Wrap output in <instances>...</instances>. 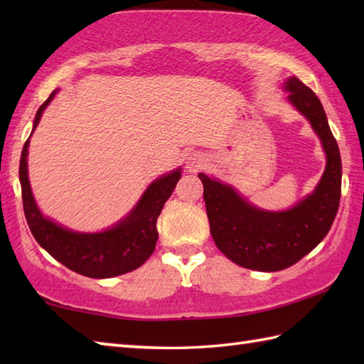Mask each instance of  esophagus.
Returning <instances> with one entry per match:
<instances>
[{"mask_svg":"<svg viewBox=\"0 0 364 364\" xmlns=\"http://www.w3.org/2000/svg\"><path fill=\"white\" fill-rule=\"evenodd\" d=\"M203 164H205V158L203 154L200 153H192L186 159V168L191 170V172H197L198 168L203 167Z\"/></svg>","mask_w":364,"mask_h":364,"instance_id":"1","label":"esophagus"}]
</instances>
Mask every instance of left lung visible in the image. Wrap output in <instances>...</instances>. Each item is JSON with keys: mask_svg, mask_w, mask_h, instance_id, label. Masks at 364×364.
Wrapping results in <instances>:
<instances>
[{"mask_svg": "<svg viewBox=\"0 0 364 364\" xmlns=\"http://www.w3.org/2000/svg\"><path fill=\"white\" fill-rule=\"evenodd\" d=\"M283 90L310 122L327 158L311 194L284 211H267L252 205L225 181L198 173L218 249L237 266L261 272L283 270L310 253L327 236L341 198V156L319 98L296 76L284 81Z\"/></svg>", "mask_w": 364, "mask_h": 364, "instance_id": "left-lung-1", "label": "left lung"}]
</instances>
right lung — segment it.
I'll use <instances>...</instances> for the list:
<instances>
[{
  "mask_svg": "<svg viewBox=\"0 0 364 364\" xmlns=\"http://www.w3.org/2000/svg\"><path fill=\"white\" fill-rule=\"evenodd\" d=\"M56 92L54 90L38 107L31 134L34 133L43 111L51 103ZM29 137L21 151L18 175L23 210L31 233L38 245L60 264L90 278H111L141 267L154 252L158 241L156 220L181 178V168L178 167L156 178L145 189L133 210L117 223L98 233H81L65 228L38 210L28 176Z\"/></svg>",
  "mask_w": 364,
  "mask_h": 364,
  "instance_id": "add662e5",
  "label": "right lung"
}]
</instances>
